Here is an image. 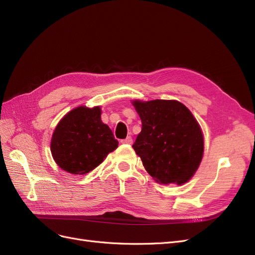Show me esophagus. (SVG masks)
<instances>
[{
  "label": "esophagus",
  "mask_w": 255,
  "mask_h": 255,
  "mask_svg": "<svg viewBox=\"0 0 255 255\" xmlns=\"http://www.w3.org/2000/svg\"><path fill=\"white\" fill-rule=\"evenodd\" d=\"M132 142H133V139H132V137H130V136L127 137L126 139H122L121 140V143H126V144H130Z\"/></svg>",
  "instance_id": "esophagus-1"
}]
</instances>
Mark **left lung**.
Listing matches in <instances>:
<instances>
[{
	"label": "left lung",
	"mask_w": 255,
	"mask_h": 255,
	"mask_svg": "<svg viewBox=\"0 0 255 255\" xmlns=\"http://www.w3.org/2000/svg\"><path fill=\"white\" fill-rule=\"evenodd\" d=\"M141 132L133 148L148 173L159 184L190 180L203 156V135L186 106L174 100L134 101Z\"/></svg>",
	"instance_id": "left-lung-1"
}]
</instances>
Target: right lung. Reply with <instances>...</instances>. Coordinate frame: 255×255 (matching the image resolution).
Returning <instances> with one entry per match:
<instances>
[{"instance_id": "obj_1", "label": "right lung", "mask_w": 255, "mask_h": 255, "mask_svg": "<svg viewBox=\"0 0 255 255\" xmlns=\"http://www.w3.org/2000/svg\"><path fill=\"white\" fill-rule=\"evenodd\" d=\"M118 140L101 120L100 107L80 106L59 121L51 140L56 164L72 174H85L117 149Z\"/></svg>"}]
</instances>
